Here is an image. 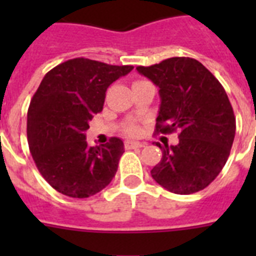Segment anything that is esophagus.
<instances>
[{
    "label": "esophagus",
    "mask_w": 256,
    "mask_h": 256,
    "mask_svg": "<svg viewBox=\"0 0 256 256\" xmlns=\"http://www.w3.org/2000/svg\"><path fill=\"white\" fill-rule=\"evenodd\" d=\"M144 144H140V142H130V140H128V142H124V148H144Z\"/></svg>",
    "instance_id": "esophagus-1"
}]
</instances>
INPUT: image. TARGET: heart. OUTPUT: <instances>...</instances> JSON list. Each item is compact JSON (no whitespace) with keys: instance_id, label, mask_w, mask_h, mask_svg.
I'll return each instance as SVG.
<instances>
[{"instance_id":"obj_1","label":"heart","mask_w":256,"mask_h":256,"mask_svg":"<svg viewBox=\"0 0 256 256\" xmlns=\"http://www.w3.org/2000/svg\"><path fill=\"white\" fill-rule=\"evenodd\" d=\"M124 132L128 136H140V124H136V122H130V124H126V126H124Z\"/></svg>"}]
</instances>
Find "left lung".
Segmentation results:
<instances>
[{"mask_svg": "<svg viewBox=\"0 0 256 256\" xmlns=\"http://www.w3.org/2000/svg\"><path fill=\"white\" fill-rule=\"evenodd\" d=\"M136 70L160 88L156 132H178L179 138L170 148L156 144L162 160L152 168V176L174 194L206 188L226 164L236 128L224 88L194 58H168Z\"/></svg>", "mask_w": 256, "mask_h": 256, "instance_id": "obj_1", "label": "left lung"}]
</instances>
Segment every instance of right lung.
Returning a JSON list of instances; mask_svg holds the SVG:
<instances>
[{
    "mask_svg": "<svg viewBox=\"0 0 256 256\" xmlns=\"http://www.w3.org/2000/svg\"><path fill=\"white\" fill-rule=\"evenodd\" d=\"M134 66L73 58L46 73L30 100L28 142L38 171L58 192L88 198L112 182L124 154L112 136L88 148V120L102 112L106 90Z\"/></svg>",
    "mask_w": 256,
    "mask_h": 256,
    "instance_id": "1",
    "label": "right lung"
}]
</instances>
